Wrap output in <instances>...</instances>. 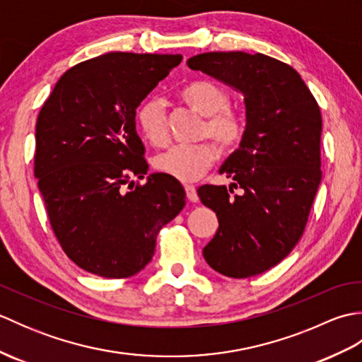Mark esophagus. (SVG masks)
<instances>
[{
	"label": "esophagus",
	"mask_w": 362,
	"mask_h": 362,
	"mask_svg": "<svg viewBox=\"0 0 362 362\" xmlns=\"http://www.w3.org/2000/svg\"><path fill=\"white\" fill-rule=\"evenodd\" d=\"M185 191H187V197L189 202H197L199 201V196H197V191L194 185H185Z\"/></svg>",
	"instance_id": "1"
}]
</instances>
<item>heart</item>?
<instances>
[{
	"mask_svg": "<svg viewBox=\"0 0 362 362\" xmlns=\"http://www.w3.org/2000/svg\"><path fill=\"white\" fill-rule=\"evenodd\" d=\"M183 103L199 115L205 117L202 135L213 138L222 151H230L241 141L244 122L240 115L227 109L228 93L209 81H196L188 83L180 91ZM136 127L148 143L161 146L168 140V129L163 103L157 98L146 99L138 107ZM216 151L210 143L174 144L153 158V166L158 173L175 177L183 182H191L201 177L209 169Z\"/></svg>",
	"mask_w": 362,
	"mask_h": 362,
	"instance_id": "obj_1",
	"label": "heart"
}]
</instances>
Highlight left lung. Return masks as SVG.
<instances>
[{
    "label": "left lung",
    "mask_w": 362,
    "mask_h": 362,
    "mask_svg": "<svg viewBox=\"0 0 362 362\" xmlns=\"http://www.w3.org/2000/svg\"><path fill=\"white\" fill-rule=\"evenodd\" d=\"M187 65L240 91L245 129L219 174L230 187L202 185L197 194L219 228L202 253L233 279L266 272L302 236L322 180L320 109L294 68L264 54L204 52ZM241 187V195H230Z\"/></svg>",
    "instance_id": "obj_1"
}]
</instances>
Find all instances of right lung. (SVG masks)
Wrapping results in <instances>:
<instances>
[{
	"mask_svg": "<svg viewBox=\"0 0 362 362\" xmlns=\"http://www.w3.org/2000/svg\"><path fill=\"white\" fill-rule=\"evenodd\" d=\"M182 62L180 54L107 52L70 68L35 126L34 174L54 235L83 271L127 279L156 252L160 228L185 206L180 182L151 174L136 107Z\"/></svg>",
	"mask_w": 362,
	"mask_h": 362,
	"instance_id": "right-lung-1",
	"label": "right lung"
}]
</instances>
